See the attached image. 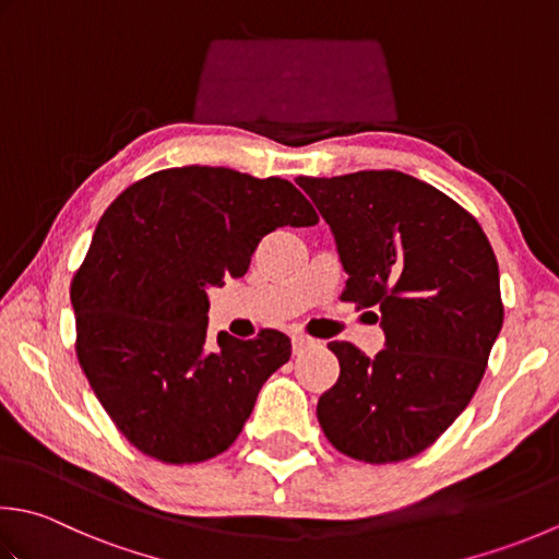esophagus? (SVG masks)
Masks as SVG:
<instances>
[{
  "label": "esophagus",
  "instance_id": "1",
  "mask_svg": "<svg viewBox=\"0 0 559 559\" xmlns=\"http://www.w3.org/2000/svg\"><path fill=\"white\" fill-rule=\"evenodd\" d=\"M317 342L314 338H310V336H305V334H293V354H302V352H308L310 346H314Z\"/></svg>",
  "mask_w": 559,
  "mask_h": 559
}]
</instances>
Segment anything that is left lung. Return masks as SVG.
Listing matches in <instances>:
<instances>
[{
    "instance_id": "left-lung-1",
    "label": "left lung",
    "mask_w": 559,
    "mask_h": 559,
    "mask_svg": "<svg viewBox=\"0 0 559 559\" xmlns=\"http://www.w3.org/2000/svg\"><path fill=\"white\" fill-rule=\"evenodd\" d=\"M330 225L342 298L378 308L385 348L332 342L336 385L317 402L330 443L366 463L421 453L473 400L504 308L483 227L433 186L395 169L298 177Z\"/></svg>"
}]
</instances>
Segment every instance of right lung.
Masks as SVG:
<instances>
[{
	"label": "right lung",
	"mask_w": 559,
	"mask_h": 559,
	"mask_svg": "<svg viewBox=\"0 0 559 559\" xmlns=\"http://www.w3.org/2000/svg\"><path fill=\"white\" fill-rule=\"evenodd\" d=\"M317 221L290 181L227 167L164 169L108 205L70 290L76 356L138 451L183 465L235 443L290 338L207 342V290L245 276L264 235Z\"/></svg>",
	"instance_id": "obj_1"
}]
</instances>
